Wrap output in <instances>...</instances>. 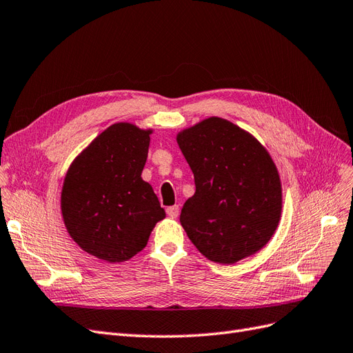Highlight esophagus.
<instances>
[{
    "label": "esophagus",
    "mask_w": 353,
    "mask_h": 353,
    "mask_svg": "<svg viewBox=\"0 0 353 353\" xmlns=\"http://www.w3.org/2000/svg\"><path fill=\"white\" fill-rule=\"evenodd\" d=\"M179 205H173V207H168L165 211H167V215L170 219H177L179 217Z\"/></svg>",
    "instance_id": "esophagus-1"
}]
</instances>
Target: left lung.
<instances>
[{"label":"left lung","mask_w":353,"mask_h":353,"mask_svg":"<svg viewBox=\"0 0 353 353\" xmlns=\"http://www.w3.org/2000/svg\"><path fill=\"white\" fill-rule=\"evenodd\" d=\"M176 141L196 186L180 214L190 242L219 264L256 254L281 219V181L268 151L221 117L183 129Z\"/></svg>","instance_id":"obj_1"}]
</instances>
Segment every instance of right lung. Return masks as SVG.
Listing matches in <instances>:
<instances>
[{
  "label": "right lung",
  "mask_w": 353,
  "mask_h": 353,
  "mask_svg": "<svg viewBox=\"0 0 353 353\" xmlns=\"http://www.w3.org/2000/svg\"><path fill=\"white\" fill-rule=\"evenodd\" d=\"M152 129L111 124L79 154L61 189L63 221L89 255L124 263L146 246L165 217L152 186L141 174Z\"/></svg>",
  "instance_id": "add662e5"
}]
</instances>
